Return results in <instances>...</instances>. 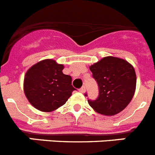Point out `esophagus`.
Masks as SVG:
<instances>
[{"label":"esophagus","instance_id":"34e87169","mask_svg":"<svg viewBox=\"0 0 155 155\" xmlns=\"http://www.w3.org/2000/svg\"><path fill=\"white\" fill-rule=\"evenodd\" d=\"M79 91H80L81 92L84 93V91H85V87H84V86H82V87H81L80 89H79Z\"/></svg>","mask_w":155,"mask_h":155}]
</instances>
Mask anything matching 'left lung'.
Here are the masks:
<instances>
[{
  "instance_id": "left-lung-1",
  "label": "left lung",
  "mask_w": 155,
  "mask_h": 155,
  "mask_svg": "<svg viewBox=\"0 0 155 155\" xmlns=\"http://www.w3.org/2000/svg\"><path fill=\"white\" fill-rule=\"evenodd\" d=\"M98 86V96L87 100L92 109L100 114L113 116L120 113L132 100L136 88L134 68L123 59L106 57L90 67ZM87 96V93L84 94Z\"/></svg>"
}]
</instances>
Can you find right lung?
<instances>
[{
	"label": "right lung",
	"mask_w": 155,
	"mask_h": 155,
	"mask_svg": "<svg viewBox=\"0 0 155 155\" xmlns=\"http://www.w3.org/2000/svg\"><path fill=\"white\" fill-rule=\"evenodd\" d=\"M64 65L44 60L28 69L25 76L24 91L28 102L42 112H51L66 103L76 90L70 75L63 74Z\"/></svg>",
	"instance_id": "obj_1"
}]
</instances>
